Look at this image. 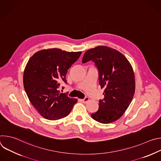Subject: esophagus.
I'll list each match as a JSON object with an SVG mask.
<instances>
[{"instance_id": "obj_1", "label": "esophagus", "mask_w": 161, "mask_h": 161, "mask_svg": "<svg viewBox=\"0 0 161 161\" xmlns=\"http://www.w3.org/2000/svg\"><path fill=\"white\" fill-rule=\"evenodd\" d=\"M88 101H89V98H88V97H85L84 99H81V101H82L83 103H87Z\"/></svg>"}]
</instances>
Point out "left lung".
<instances>
[{
  "instance_id": "left-lung-1",
  "label": "left lung",
  "mask_w": 161,
  "mask_h": 161,
  "mask_svg": "<svg viewBox=\"0 0 161 161\" xmlns=\"http://www.w3.org/2000/svg\"><path fill=\"white\" fill-rule=\"evenodd\" d=\"M93 61L98 69L99 85L104 88V99L99 101V109L91 114L94 120L110 124L119 119L130 105L135 92L132 67L119 51L99 46L87 50L82 62Z\"/></svg>"
}]
</instances>
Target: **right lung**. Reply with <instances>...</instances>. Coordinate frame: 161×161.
I'll return each instance as SVG.
<instances>
[{"mask_svg": "<svg viewBox=\"0 0 161 161\" xmlns=\"http://www.w3.org/2000/svg\"><path fill=\"white\" fill-rule=\"evenodd\" d=\"M81 54L52 48L39 51L29 60L24 73V88L43 118L55 120L65 117L77 103L76 99L60 93L58 88L67 83V70Z\"/></svg>", "mask_w": 161, "mask_h": 161, "instance_id": "1", "label": "right lung"}]
</instances>
